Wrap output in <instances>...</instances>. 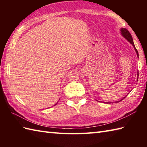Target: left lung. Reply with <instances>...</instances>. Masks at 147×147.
I'll list each match as a JSON object with an SVG mask.
<instances>
[{
    "instance_id": "1",
    "label": "left lung",
    "mask_w": 147,
    "mask_h": 147,
    "mask_svg": "<svg viewBox=\"0 0 147 147\" xmlns=\"http://www.w3.org/2000/svg\"><path fill=\"white\" fill-rule=\"evenodd\" d=\"M121 32L122 35H123L126 40H128V41L130 42V43H131V44L133 45V46L134 47V48H135V51H136V52L137 56H138H138H139V55H138V51H137V49H136L135 46V44H134V42H133V40L132 36H131V34H130V33L129 32V31L127 30L126 28H121ZM125 97H126V96H125ZM125 97H124L123 99L120 100V101H121L122 100H123ZM120 101H117V102H120ZM107 104H111V102H107Z\"/></svg>"
}]
</instances>
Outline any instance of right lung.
Returning <instances> with one entry per match:
<instances>
[{
	"instance_id": "1",
	"label": "right lung",
	"mask_w": 147,
	"mask_h": 147,
	"mask_svg": "<svg viewBox=\"0 0 147 147\" xmlns=\"http://www.w3.org/2000/svg\"><path fill=\"white\" fill-rule=\"evenodd\" d=\"M55 104V105H56V104Z\"/></svg>"
}]
</instances>
